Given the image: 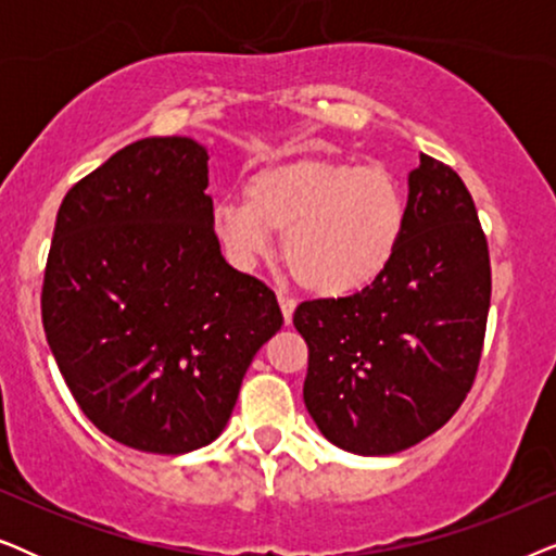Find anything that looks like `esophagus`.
I'll list each match as a JSON object with an SVG mask.
<instances>
[{
    "instance_id": "obj_1",
    "label": "esophagus",
    "mask_w": 556,
    "mask_h": 556,
    "mask_svg": "<svg viewBox=\"0 0 556 556\" xmlns=\"http://www.w3.org/2000/svg\"><path fill=\"white\" fill-rule=\"evenodd\" d=\"M278 303H280V311H283L286 324L291 326V321H293V311H295V301L288 299V295H283V293H278Z\"/></svg>"
}]
</instances>
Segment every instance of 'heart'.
I'll use <instances>...</instances> for the list:
<instances>
[{"label":"heart","instance_id":"b5f03b06","mask_svg":"<svg viewBox=\"0 0 556 556\" xmlns=\"http://www.w3.org/2000/svg\"><path fill=\"white\" fill-rule=\"evenodd\" d=\"M245 202L225 200L212 227L225 255L253 268L283 236L293 278L324 299H344L375 286L397 255L407 225L400 181L382 166L349 159H278L250 174Z\"/></svg>","mask_w":556,"mask_h":556}]
</instances>
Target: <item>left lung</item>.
Listing matches in <instances>:
<instances>
[{
	"label": "left lung",
	"instance_id": "1",
	"mask_svg": "<svg viewBox=\"0 0 556 556\" xmlns=\"http://www.w3.org/2000/svg\"><path fill=\"white\" fill-rule=\"evenodd\" d=\"M489 306V245L473 197L451 166L420 154L384 276L293 314L308 344L303 402L321 435L356 455H392L443 428L473 384Z\"/></svg>",
	"mask_w": 556,
	"mask_h": 556
}]
</instances>
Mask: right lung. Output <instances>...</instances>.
Instances as JSON below:
<instances>
[{
	"label": "right lung",
	"mask_w": 556,
	"mask_h": 556,
	"mask_svg": "<svg viewBox=\"0 0 556 556\" xmlns=\"http://www.w3.org/2000/svg\"><path fill=\"white\" fill-rule=\"evenodd\" d=\"M207 159L187 136L134 141L58 210L45 337L88 420L134 451L210 445L283 326L270 288L223 257Z\"/></svg>",
	"instance_id": "1"
}]
</instances>
